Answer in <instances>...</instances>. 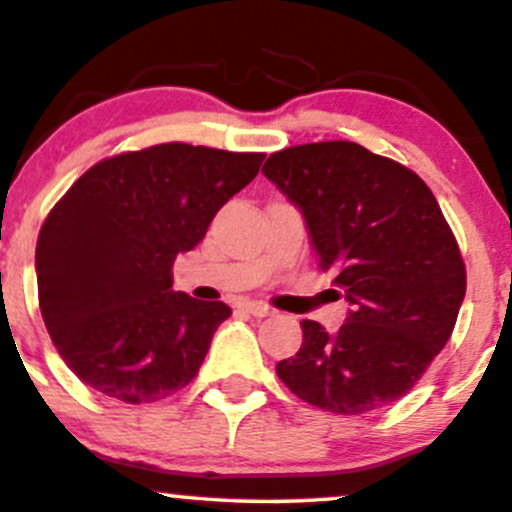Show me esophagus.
<instances>
[{
    "label": "esophagus",
    "mask_w": 512,
    "mask_h": 512,
    "mask_svg": "<svg viewBox=\"0 0 512 512\" xmlns=\"http://www.w3.org/2000/svg\"><path fill=\"white\" fill-rule=\"evenodd\" d=\"M240 308H243L245 313H250V315H255V317H269V315H274V310L269 308V305L257 303V301H245V303H240Z\"/></svg>",
    "instance_id": "34e87169"
}]
</instances>
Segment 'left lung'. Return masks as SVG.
Wrapping results in <instances>:
<instances>
[{"instance_id":"1","label":"left lung","mask_w":512,"mask_h":512,"mask_svg":"<svg viewBox=\"0 0 512 512\" xmlns=\"http://www.w3.org/2000/svg\"><path fill=\"white\" fill-rule=\"evenodd\" d=\"M301 209L320 267L351 303L337 334L303 320L276 375L332 414H368L419 383L448 344L467 272L436 197L414 170L354 142L276 151L262 168Z\"/></svg>"}]
</instances>
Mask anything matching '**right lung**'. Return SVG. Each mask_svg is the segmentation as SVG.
I'll return each instance as SVG.
<instances>
[{
	"mask_svg": "<svg viewBox=\"0 0 512 512\" xmlns=\"http://www.w3.org/2000/svg\"><path fill=\"white\" fill-rule=\"evenodd\" d=\"M262 158L156 144L96 163L52 207L35 248L38 301L76 378L127 404L195 378L231 308L173 291L170 269Z\"/></svg>",
	"mask_w": 512,
	"mask_h": 512,
	"instance_id": "obj_1",
	"label": "right lung"
}]
</instances>
